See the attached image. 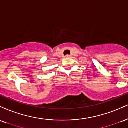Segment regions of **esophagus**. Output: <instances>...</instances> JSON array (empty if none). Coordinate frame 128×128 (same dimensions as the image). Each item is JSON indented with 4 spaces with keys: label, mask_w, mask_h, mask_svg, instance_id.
Returning <instances> with one entry per match:
<instances>
[{
    "label": "esophagus",
    "mask_w": 128,
    "mask_h": 128,
    "mask_svg": "<svg viewBox=\"0 0 128 128\" xmlns=\"http://www.w3.org/2000/svg\"><path fill=\"white\" fill-rule=\"evenodd\" d=\"M70 55H69V54H67V55H66V58H70Z\"/></svg>",
    "instance_id": "34e87169"
}]
</instances>
